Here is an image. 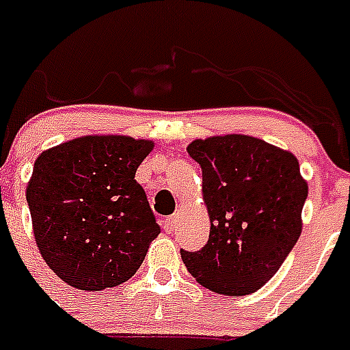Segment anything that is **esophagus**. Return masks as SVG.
<instances>
[{
	"mask_svg": "<svg viewBox=\"0 0 350 350\" xmlns=\"http://www.w3.org/2000/svg\"><path fill=\"white\" fill-rule=\"evenodd\" d=\"M177 217L173 215V217H167V219H164V222H162V229L166 231V233H172L173 229H175V226H177Z\"/></svg>",
	"mask_w": 350,
	"mask_h": 350,
	"instance_id": "34e87169",
	"label": "esophagus"
}]
</instances>
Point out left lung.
Segmentation results:
<instances>
[{
    "instance_id": "obj_1",
    "label": "left lung",
    "mask_w": 350,
    "mask_h": 350,
    "mask_svg": "<svg viewBox=\"0 0 350 350\" xmlns=\"http://www.w3.org/2000/svg\"><path fill=\"white\" fill-rule=\"evenodd\" d=\"M188 153L202 167L211 229L202 250H180L184 264L215 293H254L280 269L301 233L307 183L298 159L247 135L197 139Z\"/></svg>"
}]
</instances>
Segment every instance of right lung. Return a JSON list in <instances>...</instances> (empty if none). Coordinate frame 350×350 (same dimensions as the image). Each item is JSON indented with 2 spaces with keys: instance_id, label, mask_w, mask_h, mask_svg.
Listing matches in <instances>:
<instances>
[{
  "instance_id": "right-lung-1",
  "label": "right lung",
  "mask_w": 350,
  "mask_h": 350,
  "mask_svg": "<svg viewBox=\"0 0 350 350\" xmlns=\"http://www.w3.org/2000/svg\"><path fill=\"white\" fill-rule=\"evenodd\" d=\"M152 141L81 137L33 162L27 202L49 267L83 291L116 287L135 275L161 233L135 172Z\"/></svg>"
}]
</instances>
